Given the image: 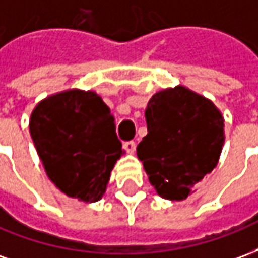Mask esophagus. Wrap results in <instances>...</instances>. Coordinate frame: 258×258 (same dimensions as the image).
<instances>
[{
	"instance_id": "34e87169",
	"label": "esophagus",
	"mask_w": 258,
	"mask_h": 258,
	"mask_svg": "<svg viewBox=\"0 0 258 258\" xmlns=\"http://www.w3.org/2000/svg\"><path fill=\"white\" fill-rule=\"evenodd\" d=\"M135 146H137L135 141H127V142L124 144V149L128 152V153H134Z\"/></svg>"
}]
</instances>
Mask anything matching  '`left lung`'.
I'll list each match as a JSON object with an SVG mask.
<instances>
[{
	"instance_id": "1",
	"label": "left lung",
	"mask_w": 258,
	"mask_h": 258,
	"mask_svg": "<svg viewBox=\"0 0 258 258\" xmlns=\"http://www.w3.org/2000/svg\"><path fill=\"white\" fill-rule=\"evenodd\" d=\"M145 118L148 134L137 155L149 182L164 199H186L221 155V113L213 102L179 85L152 96Z\"/></svg>"
}]
</instances>
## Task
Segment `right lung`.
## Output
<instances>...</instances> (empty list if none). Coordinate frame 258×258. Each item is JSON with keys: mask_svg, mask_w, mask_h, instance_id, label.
Here are the masks:
<instances>
[{"mask_svg": "<svg viewBox=\"0 0 258 258\" xmlns=\"http://www.w3.org/2000/svg\"><path fill=\"white\" fill-rule=\"evenodd\" d=\"M113 116L92 91H64L40 102L30 134L47 175L68 196L96 202L121 155Z\"/></svg>", "mask_w": 258, "mask_h": 258, "instance_id": "1", "label": "right lung"}]
</instances>
